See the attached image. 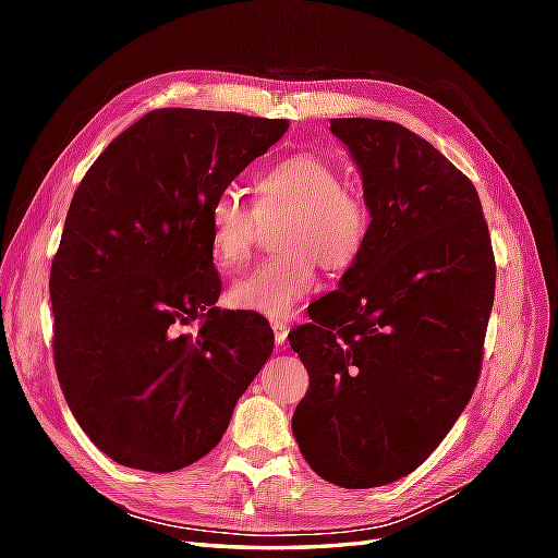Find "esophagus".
Instances as JSON below:
<instances>
[{
    "label": "esophagus",
    "mask_w": 558,
    "mask_h": 558,
    "mask_svg": "<svg viewBox=\"0 0 558 558\" xmlns=\"http://www.w3.org/2000/svg\"><path fill=\"white\" fill-rule=\"evenodd\" d=\"M288 333H290V326L282 324V322H272V336H276V345L282 348L288 342Z\"/></svg>",
    "instance_id": "1"
}]
</instances>
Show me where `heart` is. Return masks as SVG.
<instances>
[{
	"instance_id": "heart-1",
	"label": "heart",
	"mask_w": 558,
	"mask_h": 558,
	"mask_svg": "<svg viewBox=\"0 0 558 558\" xmlns=\"http://www.w3.org/2000/svg\"><path fill=\"white\" fill-rule=\"evenodd\" d=\"M254 210L234 192H220L208 206L213 264L230 272L246 264L258 220L282 218L278 256L246 272L230 288L234 310L288 318L316 290V260L328 270L357 264L372 232V213L354 186L342 184L333 162L298 153L254 177Z\"/></svg>"
}]
</instances>
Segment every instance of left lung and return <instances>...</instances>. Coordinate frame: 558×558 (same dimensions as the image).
Here are the masks:
<instances>
[{"mask_svg": "<svg viewBox=\"0 0 558 558\" xmlns=\"http://www.w3.org/2000/svg\"><path fill=\"white\" fill-rule=\"evenodd\" d=\"M330 132L362 174L372 232L288 336L310 372L292 434L318 477L372 489L417 470L465 410L496 268L475 184L429 141L364 117Z\"/></svg>", "mask_w": 558, "mask_h": 558, "instance_id": "left-lung-1", "label": "left lung"}]
</instances>
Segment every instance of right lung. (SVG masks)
I'll return each instance as SVG.
<instances>
[{
  "label": "right lung",
  "mask_w": 558,
  "mask_h": 558,
  "mask_svg": "<svg viewBox=\"0 0 558 558\" xmlns=\"http://www.w3.org/2000/svg\"><path fill=\"white\" fill-rule=\"evenodd\" d=\"M286 120L153 110L83 177L52 260L54 366L81 429L124 468L216 448L272 352L264 316L216 306L208 206ZM196 323L197 330L181 328Z\"/></svg>",
  "instance_id": "1"
}]
</instances>
